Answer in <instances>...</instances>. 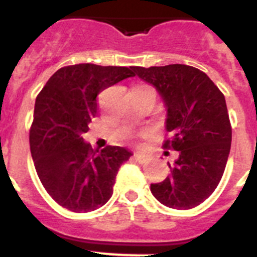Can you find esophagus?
<instances>
[{"mask_svg": "<svg viewBox=\"0 0 257 257\" xmlns=\"http://www.w3.org/2000/svg\"><path fill=\"white\" fill-rule=\"evenodd\" d=\"M134 157H135L136 161H139L140 163H143L145 160H147V156L143 153H140V152H135V153H134Z\"/></svg>", "mask_w": 257, "mask_h": 257, "instance_id": "1", "label": "esophagus"}]
</instances>
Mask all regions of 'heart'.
<instances>
[{
  "instance_id": "obj_1",
  "label": "heart",
  "mask_w": 257,
  "mask_h": 257,
  "mask_svg": "<svg viewBox=\"0 0 257 257\" xmlns=\"http://www.w3.org/2000/svg\"><path fill=\"white\" fill-rule=\"evenodd\" d=\"M136 87H148V86H144V85H143V86H136Z\"/></svg>"
}]
</instances>
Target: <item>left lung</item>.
I'll list each match as a JSON object with an SVG mask.
<instances>
[{
	"label": "left lung",
	"mask_w": 257,
	"mask_h": 257,
	"mask_svg": "<svg viewBox=\"0 0 257 257\" xmlns=\"http://www.w3.org/2000/svg\"><path fill=\"white\" fill-rule=\"evenodd\" d=\"M142 79L158 90L167 108L163 149L178 152L171 174L152 184L162 205L189 210L201 205L219 185L231 145L225 97L206 73L190 65L134 67Z\"/></svg>",
	"instance_id": "8db88e82"
}]
</instances>
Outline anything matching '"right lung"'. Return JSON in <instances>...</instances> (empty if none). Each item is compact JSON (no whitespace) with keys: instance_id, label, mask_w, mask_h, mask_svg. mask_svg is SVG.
Returning a JSON list of instances; mask_svg holds the SVG:
<instances>
[{"instance_id":"1","label":"right lung","mask_w":257,"mask_h":257,"mask_svg":"<svg viewBox=\"0 0 257 257\" xmlns=\"http://www.w3.org/2000/svg\"><path fill=\"white\" fill-rule=\"evenodd\" d=\"M133 68L67 65L37 95L29 130L32 158L44 188L61 207L90 212L112 197L118 170L133 154L113 145L94 151L82 135L97 113V95L135 76Z\"/></svg>"}]
</instances>
